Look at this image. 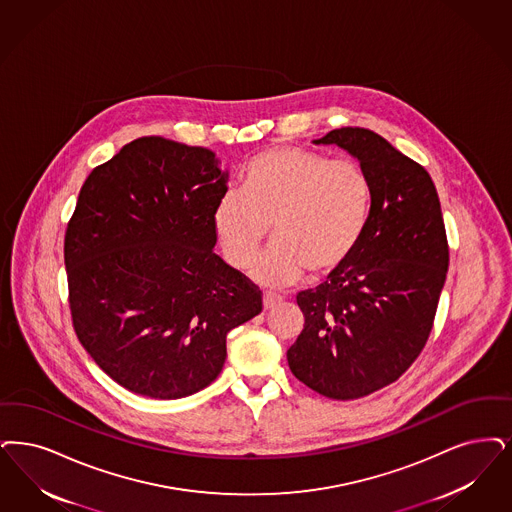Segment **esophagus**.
Wrapping results in <instances>:
<instances>
[{"label":"esophagus","mask_w":512,"mask_h":512,"mask_svg":"<svg viewBox=\"0 0 512 512\" xmlns=\"http://www.w3.org/2000/svg\"><path fill=\"white\" fill-rule=\"evenodd\" d=\"M280 303H282V299L278 295H274V293H265L263 295V307H265V310H270V308H274L276 305H280Z\"/></svg>","instance_id":"obj_1"}]
</instances>
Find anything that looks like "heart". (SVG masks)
Listing matches in <instances>:
<instances>
[{
  "label": "heart",
  "instance_id": "obj_1",
  "mask_svg": "<svg viewBox=\"0 0 512 512\" xmlns=\"http://www.w3.org/2000/svg\"><path fill=\"white\" fill-rule=\"evenodd\" d=\"M371 190L350 160L284 146L257 154L213 209V228L230 265L246 270L265 246L276 244L255 268L270 287H289L337 272L360 246L368 225Z\"/></svg>",
  "mask_w": 512,
  "mask_h": 512
}]
</instances>
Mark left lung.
<instances>
[{"label": "left lung", "mask_w": 512, "mask_h": 512, "mask_svg": "<svg viewBox=\"0 0 512 512\" xmlns=\"http://www.w3.org/2000/svg\"><path fill=\"white\" fill-rule=\"evenodd\" d=\"M314 144H337L360 162L371 205L347 265L297 295L305 328L287 350V364L308 389L354 400L394 383L421 354L450 249L423 165L364 127L333 129Z\"/></svg>", "instance_id": "left-lung-1"}]
</instances>
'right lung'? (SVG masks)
I'll list each match as a JSON object with an SVG mask.
<instances>
[{
  "label": "right lung",
  "instance_id": "obj_1",
  "mask_svg": "<svg viewBox=\"0 0 512 512\" xmlns=\"http://www.w3.org/2000/svg\"><path fill=\"white\" fill-rule=\"evenodd\" d=\"M228 173L215 152L141 137L91 171L64 236L76 335L108 377L175 400L211 385L261 291L213 253Z\"/></svg>",
  "mask_w": 512,
  "mask_h": 512
}]
</instances>
